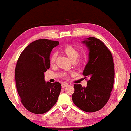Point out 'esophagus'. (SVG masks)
<instances>
[{"label": "esophagus", "mask_w": 131, "mask_h": 131, "mask_svg": "<svg viewBox=\"0 0 131 131\" xmlns=\"http://www.w3.org/2000/svg\"><path fill=\"white\" fill-rule=\"evenodd\" d=\"M68 86V84L67 83H63L61 84L62 88H66V87H67Z\"/></svg>", "instance_id": "1"}]
</instances>
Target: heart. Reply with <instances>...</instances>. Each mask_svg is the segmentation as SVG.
<instances>
[{
	"label": "heart",
	"mask_w": 131,
	"mask_h": 131,
	"mask_svg": "<svg viewBox=\"0 0 131 131\" xmlns=\"http://www.w3.org/2000/svg\"><path fill=\"white\" fill-rule=\"evenodd\" d=\"M62 52L67 56L72 61H75L76 64H82L84 60V57L83 56H79V51L77 48L71 44H67L62 49ZM56 54L53 53L50 57L49 63L51 66L54 65L56 60ZM64 78H67L68 75H64Z\"/></svg>",
	"instance_id": "b5f03b06"
}]
</instances>
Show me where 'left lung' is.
I'll return each mask as SVG.
<instances>
[{"instance_id": "obj_1", "label": "left lung", "mask_w": 131, "mask_h": 131, "mask_svg": "<svg viewBox=\"0 0 131 131\" xmlns=\"http://www.w3.org/2000/svg\"><path fill=\"white\" fill-rule=\"evenodd\" d=\"M83 42L90 51L83 72V76L89 79L86 88L74 84L72 99L80 109L94 112L101 109L109 100L114 79L113 59L111 51L99 39L91 37Z\"/></svg>"}]
</instances>
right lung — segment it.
Segmentation results:
<instances>
[{
  "label": "right lung",
  "instance_id": "add662e5",
  "mask_svg": "<svg viewBox=\"0 0 131 131\" xmlns=\"http://www.w3.org/2000/svg\"><path fill=\"white\" fill-rule=\"evenodd\" d=\"M59 41L41 39L27 46L18 58L15 83L20 101L31 113L43 114L56 104L61 86L57 82L45 83L44 72L50 67L49 56Z\"/></svg>",
  "mask_w": 131,
  "mask_h": 131
}]
</instances>
